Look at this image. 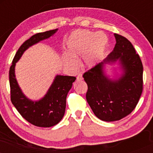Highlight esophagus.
<instances>
[{
	"label": "esophagus",
	"instance_id": "obj_1",
	"mask_svg": "<svg viewBox=\"0 0 153 153\" xmlns=\"http://www.w3.org/2000/svg\"><path fill=\"white\" fill-rule=\"evenodd\" d=\"M82 80V77L81 74H78L77 76V80Z\"/></svg>",
	"mask_w": 153,
	"mask_h": 153
}]
</instances>
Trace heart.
Masks as SVG:
<instances>
[{
	"label": "heart",
	"instance_id": "obj_1",
	"mask_svg": "<svg viewBox=\"0 0 153 153\" xmlns=\"http://www.w3.org/2000/svg\"><path fill=\"white\" fill-rule=\"evenodd\" d=\"M106 36L102 32L95 34L85 29L73 32L68 40L69 52L63 54L65 66L71 71H76L78 62L76 58L82 55L84 66L91 68L97 63L103 55L107 45Z\"/></svg>",
	"mask_w": 153,
	"mask_h": 153
}]
</instances>
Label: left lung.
I'll list each match as a JSON object with an SVG mask.
<instances>
[{
	"label": "left lung",
	"instance_id": "left-lung-1",
	"mask_svg": "<svg viewBox=\"0 0 153 153\" xmlns=\"http://www.w3.org/2000/svg\"><path fill=\"white\" fill-rule=\"evenodd\" d=\"M114 50L104 61L96 65L84 73L87 83L86 100L94 114L106 122L122 119L131 113L138 103L143 90V66L141 59L127 38L114 34ZM119 60L124 74L116 81L103 74L105 62Z\"/></svg>",
	"mask_w": 153,
	"mask_h": 153
}]
</instances>
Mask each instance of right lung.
Listing matches in <instances>:
<instances>
[{
	"instance_id": "obj_1",
	"label": "right lung",
	"mask_w": 153,
	"mask_h": 153,
	"mask_svg": "<svg viewBox=\"0 0 153 153\" xmlns=\"http://www.w3.org/2000/svg\"><path fill=\"white\" fill-rule=\"evenodd\" d=\"M57 31L56 29L37 33L24 42L16 53L9 70L10 101L23 118L39 127H50L60 122L65 111L67 95L76 78L57 75L45 97L38 101H32L22 92L16 79L14 68L16 62L26 49L50 37Z\"/></svg>"
}]
</instances>
